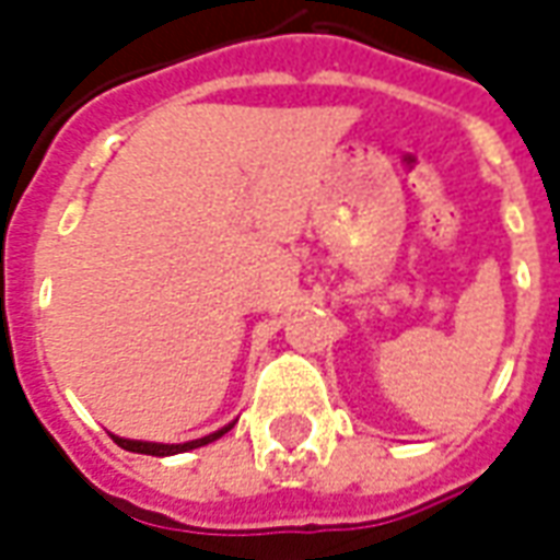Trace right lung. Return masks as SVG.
<instances>
[{
  "mask_svg": "<svg viewBox=\"0 0 560 560\" xmlns=\"http://www.w3.org/2000/svg\"><path fill=\"white\" fill-rule=\"evenodd\" d=\"M233 429V422H228L219 432L207 434V438H197V441H185V444H152V441H128V438H116L114 441L128 453H143V456H176V453H185V450H197V446H207L212 441H219L221 434H228Z\"/></svg>",
  "mask_w": 560,
  "mask_h": 560,
  "instance_id": "obj_1",
  "label": "right lung"
}]
</instances>
